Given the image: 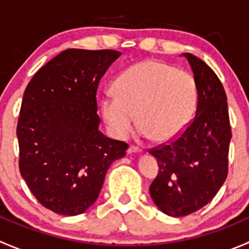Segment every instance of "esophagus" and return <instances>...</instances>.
I'll list each match as a JSON object with an SVG mask.
<instances>
[{
    "mask_svg": "<svg viewBox=\"0 0 249 249\" xmlns=\"http://www.w3.org/2000/svg\"><path fill=\"white\" fill-rule=\"evenodd\" d=\"M127 152L129 153H141L142 152V149H141L140 147H137V145H130L129 149H127Z\"/></svg>",
    "mask_w": 249,
    "mask_h": 249,
    "instance_id": "34e87169",
    "label": "esophagus"
}]
</instances>
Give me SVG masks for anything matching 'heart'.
<instances>
[{
    "instance_id": "heart-1",
    "label": "heart",
    "mask_w": 249,
    "mask_h": 249,
    "mask_svg": "<svg viewBox=\"0 0 249 249\" xmlns=\"http://www.w3.org/2000/svg\"><path fill=\"white\" fill-rule=\"evenodd\" d=\"M112 96L101 101L109 132L126 139L136 124L155 142L175 140L190 122L196 105V84L187 71L145 60L125 70L113 83Z\"/></svg>"
}]
</instances>
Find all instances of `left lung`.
Listing matches in <instances>:
<instances>
[{"mask_svg": "<svg viewBox=\"0 0 249 249\" xmlns=\"http://www.w3.org/2000/svg\"><path fill=\"white\" fill-rule=\"evenodd\" d=\"M196 84L194 118L170 142L149 149L158 159L159 173L149 187L155 205L172 217H184L207 205L229 171L231 140L227 95L208 65L184 53Z\"/></svg>", "mask_w": 249, "mask_h": 249, "instance_id": "obj_1", "label": "left lung"}]
</instances>
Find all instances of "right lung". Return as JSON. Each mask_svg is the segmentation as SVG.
I'll use <instances>...</instances> for the list:
<instances>
[{"instance_id": "add662e5", "label": "right lung", "mask_w": 249, "mask_h": 249, "mask_svg": "<svg viewBox=\"0 0 249 249\" xmlns=\"http://www.w3.org/2000/svg\"><path fill=\"white\" fill-rule=\"evenodd\" d=\"M118 50L67 49L35 73L18 119L19 170L42 206L62 215L85 212L113 161L129 144L99 131L100 80Z\"/></svg>"}]
</instances>
